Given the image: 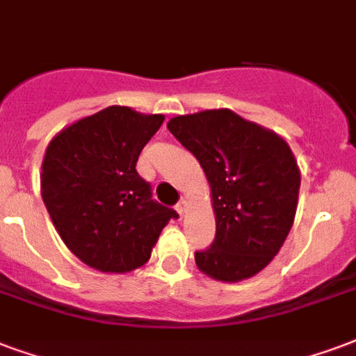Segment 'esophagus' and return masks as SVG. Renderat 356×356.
Masks as SVG:
<instances>
[{"mask_svg":"<svg viewBox=\"0 0 356 356\" xmlns=\"http://www.w3.org/2000/svg\"><path fill=\"white\" fill-rule=\"evenodd\" d=\"M176 212L180 213V216H184V213L188 212V200L186 199H181L178 204H176Z\"/></svg>","mask_w":356,"mask_h":356,"instance_id":"34e87169","label":"esophagus"}]
</instances>
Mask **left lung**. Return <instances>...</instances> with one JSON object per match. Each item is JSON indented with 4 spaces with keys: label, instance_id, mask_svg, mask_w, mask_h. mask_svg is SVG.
I'll use <instances>...</instances> for the list:
<instances>
[{
    "label": "left lung",
    "instance_id": "left-lung-1",
    "mask_svg": "<svg viewBox=\"0 0 356 356\" xmlns=\"http://www.w3.org/2000/svg\"><path fill=\"white\" fill-rule=\"evenodd\" d=\"M168 131L208 178L216 238L195 251L200 272L234 283L276 257L295 221L300 170L289 144L229 108L172 118Z\"/></svg>",
    "mask_w": 356,
    "mask_h": 356
}]
</instances>
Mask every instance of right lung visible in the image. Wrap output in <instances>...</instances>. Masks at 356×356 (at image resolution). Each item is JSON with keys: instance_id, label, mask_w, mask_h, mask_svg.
Returning <instances> with one entry per match:
<instances>
[{"instance_id": "obj_1", "label": "right lung", "mask_w": 356, "mask_h": 356, "mask_svg": "<svg viewBox=\"0 0 356 356\" xmlns=\"http://www.w3.org/2000/svg\"><path fill=\"white\" fill-rule=\"evenodd\" d=\"M163 114L106 106L56 135L42 159L41 195L56 231L88 266L124 274L143 266L176 212L152 199L137 172Z\"/></svg>"}]
</instances>
